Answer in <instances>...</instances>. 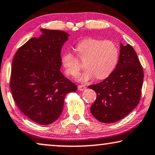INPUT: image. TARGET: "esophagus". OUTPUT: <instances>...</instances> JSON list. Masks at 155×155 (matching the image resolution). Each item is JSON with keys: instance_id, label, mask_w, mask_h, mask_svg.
<instances>
[{"instance_id": "34e87169", "label": "esophagus", "mask_w": 155, "mask_h": 155, "mask_svg": "<svg viewBox=\"0 0 155 155\" xmlns=\"http://www.w3.org/2000/svg\"><path fill=\"white\" fill-rule=\"evenodd\" d=\"M86 86H84V85H78V89L81 91L86 90Z\"/></svg>"}]
</instances>
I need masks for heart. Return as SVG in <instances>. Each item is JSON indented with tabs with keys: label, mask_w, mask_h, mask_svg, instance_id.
<instances>
[{
	"label": "heart",
	"mask_w": 155,
	"mask_h": 155,
	"mask_svg": "<svg viewBox=\"0 0 155 155\" xmlns=\"http://www.w3.org/2000/svg\"><path fill=\"white\" fill-rule=\"evenodd\" d=\"M76 51L81 60H85L86 69L78 77L80 81H87L93 77L102 79L114 70L119 59V49L111 41L92 38H85L76 45ZM61 62L67 75L75 77L83 65L77 57L69 51L61 57Z\"/></svg>",
	"instance_id": "obj_1"
}]
</instances>
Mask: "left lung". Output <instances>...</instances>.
I'll use <instances>...</instances> for the list:
<instances>
[{
  "label": "left lung",
  "instance_id": "obj_1",
  "mask_svg": "<svg viewBox=\"0 0 155 155\" xmlns=\"http://www.w3.org/2000/svg\"><path fill=\"white\" fill-rule=\"evenodd\" d=\"M120 48L114 70L102 82L88 86L97 93L91 112L102 123L121 120L138 105L140 100L143 67L131 45L121 44Z\"/></svg>",
  "mask_w": 155,
  "mask_h": 155
}]
</instances>
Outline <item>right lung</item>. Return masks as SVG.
<instances>
[{
	"instance_id": "add662e5",
	"label": "right lung",
	"mask_w": 155,
	"mask_h": 155,
	"mask_svg": "<svg viewBox=\"0 0 155 155\" xmlns=\"http://www.w3.org/2000/svg\"><path fill=\"white\" fill-rule=\"evenodd\" d=\"M19 48L12 62L10 87L13 100L24 114L41 125L56 121L62 112L65 96L77 86L60 71L61 49L69 34L41 29Z\"/></svg>"
}]
</instances>
